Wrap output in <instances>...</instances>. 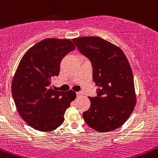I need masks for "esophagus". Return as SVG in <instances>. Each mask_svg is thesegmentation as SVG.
<instances>
[{
	"label": "esophagus",
	"instance_id": "34e87169",
	"mask_svg": "<svg viewBox=\"0 0 158 158\" xmlns=\"http://www.w3.org/2000/svg\"><path fill=\"white\" fill-rule=\"evenodd\" d=\"M76 94H77V96H80V95L82 94V92H81V91H79V92H76Z\"/></svg>",
	"mask_w": 158,
	"mask_h": 158
}]
</instances>
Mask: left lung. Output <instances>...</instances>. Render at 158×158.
I'll return each mask as SVG.
<instances>
[{
	"label": "left lung",
	"instance_id": "obj_1",
	"mask_svg": "<svg viewBox=\"0 0 158 158\" xmlns=\"http://www.w3.org/2000/svg\"><path fill=\"white\" fill-rule=\"evenodd\" d=\"M79 51L91 61L93 80L99 88L98 96L88 97L89 110L83 118L98 132L114 131L125 123L136 103L131 65L118 46L99 37L73 39Z\"/></svg>",
	"mask_w": 158,
	"mask_h": 158
}]
</instances>
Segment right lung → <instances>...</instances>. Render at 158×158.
I'll return each mask as SVG.
<instances>
[{
  "label": "right lung",
  "instance_id": "add662e5",
  "mask_svg": "<svg viewBox=\"0 0 158 158\" xmlns=\"http://www.w3.org/2000/svg\"><path fill=\"white\" fill-rule=\"evenodd\" d=\"M76 48L69 39L48 38L29 48L21 59L12 81V94L22 118L43 132L57 129L76 98L72 90H54L52 81L58 76L62 58Z\"/></svg>",
  "mask_w": 158,
  "mask_h": 158
}]
</instances>
